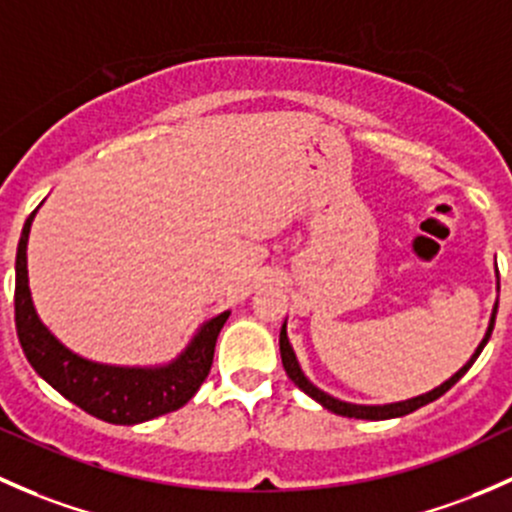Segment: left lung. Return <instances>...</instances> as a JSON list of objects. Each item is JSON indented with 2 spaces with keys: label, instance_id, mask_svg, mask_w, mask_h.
<instances>
[{
  "label": "left lung",
  "instance_id": "obj_1",
  "mask_svg": "<svg viewBox=\"0 0 512 512\" xmlns=\"http://www.w3.org/2000/svg\"><path fill=\"white\" fill-rule=\"evenodd\" d=\"M498 291H500V281H498ZM495 313H498V303L493 305V315H491V325H488V333H486V337H483L481 345H478V350L473 352L471 360H468L466 365H463L461 370H458L456 374H453V377L449 379V382H444V384H441V387L431 389L429 394H421V397L407 399V402L384 404V407H362V404L340 402V399H335V397H330V394H325L323 389H318V387H315L313 382H308V379H305V374L300 372L298 360H295V352H293L291 342H288L286 325H283V328H281V340H278V342H281V360H283V370H286L288 377L293 379L295 387L303 389V392L308 394V397H313L315 402H320V404H323L325 409H330V412H335V414H340V416H347V419H370V421L394 419V416L412 414V412H416V409H419V407H424V404H429V402H434V399H439L441 394L449 392V389L453 387V384H456L458 379L463 377V374H466L468 370H471V365H473V362H476V357L481 355V350H483V347H486V342L491 340L493 325H495Z\"/></svg>",
  "mask_w": 512,
  "mask_h": 512
}]
</instances>
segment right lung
<instances>
[{"label":"right lung","mask_w":512,"mask_h":512,"mask_svg":"<svg viewBox=\"0 0 512 512\" xmlns=\"http://www.w3.org/2000/svg\"><path fill=\"white\" fill-rule=\"evenodd\" d=\"M31 219H26L17 249V286H14V320L26 360L36 372L83 412L108 424H140L155 416L175 412L197 394L214 362V347L229 313L202 325L192 345L172 365L157 370L108 367L73 355L61 345L36 315L26 278V239Z\"/></svg>","instance_id":"add662e5"}]
</instances>
